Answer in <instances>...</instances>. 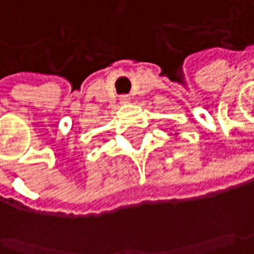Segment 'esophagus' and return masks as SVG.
Returning a JSON list of instances; mask_svg holds the SVG:
<instances>
[{
    "label": "esophagus",
    "instance_id": "34e87169",
    "mask_svg": "<svg viewBox=\"0 0 254 254\" xmlns=\"http://www.w3.org/2000/svg\"><path fill=\"white\" fill-rule=\"evenodd\" d=\"M119 100H121V103H129V102H130V96H127V95H122V96L119 97Z\"/></svg>",
    "mask_w": 254,
    "mask_h": 254
}]
</instances>
